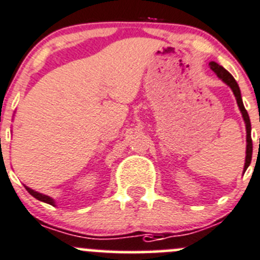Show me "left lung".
<instances>
[{
  "label": "left lung",
  "mask_w": 260,
  "mask_h": 260,
  "mask_svg": "<svg viewBox=\"0 0 260 260\" xmlns=\"http://www.w3.org/2000/svg\"><path fill=\"white\" fill-rule=\"evenodd\" d=\"M210 67H211V70H212V71L215 72V74L217 75V76L220 77V79L222 80L223 82H225L226 85H229V86L231 87V90H233L234 95H235V98H236V102H238L239 109H240L241 114H243L244 122H245V127H246V142H248V145H246L245 166H244V170H246V169H248V166L250 165L251 155H253V142H251L250 118H249V114H248V112H246V109H245V108H244L243 99H241L240 89H239L238 82L235 81V79H234V77H233V75H231L229 71H226V70L223 69L222 66L217 64V63H216V62H211L210 63Z\"/></svg>",
  "instance_id": "left-lung-1"
}]
</instances>
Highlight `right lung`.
I'll list each match as a JSON object with an SVG mask.
<instances>
[{"mask_svg": "<svg viewBox=\"0 0 260 260\" xmlns=\"http://www.w3.org/2000/svg\"><path fill=\"white\" fill-rule=\"evenodd\" d=\"M25 188H26V190L29 191L30 194H31L32 197H34V198H37L38 201H42V202H45V203H48V205H52V206H54V201H53L52 198H50V197H48V196H45V194L38 193V191L32 190V189L27 188V186H25Z\"/></svg>", "mask_w": 260, "mask_h": 260, "instance_id": "1", "label": "right lung"}]
</instances>
